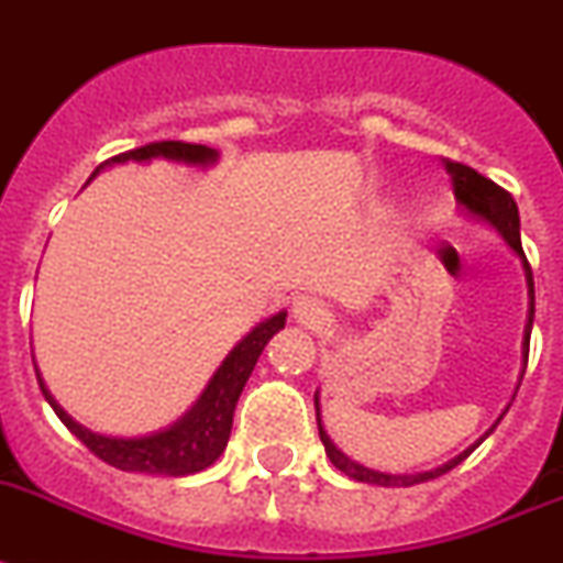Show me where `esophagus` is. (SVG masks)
<instances>
[{
  "label": "esophagus",
  "instance_id": "1",
  "mask_svg": "<svg viewBox=\"0 0 563 563\" xmlns=\"http://www.w3.org/2000/svg\"><path fill=\"white\" fill-rule=\"evenodd\" d=\"M292 316H296V322L308 324V328H324V324L331 322V313H328L316 299L296 301V305H292Z\"/></svg>",
  "mask_w": 563,
  "mask_h": 563
}]
</instances>
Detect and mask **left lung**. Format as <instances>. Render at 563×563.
I'll list each match as a JSON object with an SVG mask.
<instances>
[{
	"label": "left lung",
	"instance_id": "obj_1",
	"mask_svg": "<svg viewBox=\"0 0 563 563\" xmlns=\"http://www.w3.org/2000/svg\"><path fill=\"white\" fill-rule=\"evenodd\" d=\"M445 169H449V175H452V180H454V198H457L460 212H463L466 218H475V221H481V224L492 227V230L498 232L500 239L506 241V247L512 250V253L521 258L523 276H527V292H529L527 328H523V371H527L529 333H532V316H536V285H532V271H529V262H527V255H523V247H521V218H518V203H515V198L506 192V189H500L495 180L483 178L481 172H475L472 166L445 164ZM313 402H316V426H319V438H322L324 452H328V457H331L333 466H336L339 472H345L347 477H354V481L371 483V486H388V489H394V486H397V489L399 486H415V483H426V481H434V477L445 475L449 468H454L457 463H463L468 454L475 452L477 445L489 438L492 431H495V426H498V422L504 420L506 411H509V406H506V411L498 417V422H495V426H492V429L486 431L481 440H475V443L468 445L466 452H460L457 457L445 460L443 466L429 468V472H411V475H408V472H402V475H397V472H379V468L362 466V463H356L354 457H347V454L342 452L336 443H333L331 434L324 431L322 408H319V391L313 394Z\"/></svg>",
	"mask_w": 563,
	"mask_h": 563
}]
</instances>
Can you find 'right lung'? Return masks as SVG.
I'll list each match as a JSON object with an SVG mask.
<instances>
[{"instance_id":"obj_1","label":"right lung","mask_w":563,"mask_h":563,"mask_svg":"<svg viewBox=\"0 0 563 563\" xmlns=\"http://www.w3.org/2000/svg\"><path fill=\"white\" fill-rule=\"evenodd\" d=\"M152 164V161H172V164L184 166H207L218 164V148L198 146V143H180V141H164L148 143V146L132 148L125 155L111 157L103 166H97V172L114 164ZM95 172V175H97ZM287 322V310H278L271 319H264L241 339L239 345L232 347L224 362L218 365V371L209 376L207 388L201 397L195 399L187 415H180L178 420L169 422L166 429H157L152 434H141V438H114V434H100V431L86 429L82 422L74 420L63 406H59L54 394L48 391V385L42 383V374L36 368V379H40L42 397L48 399V406L54 408V415L65 422V429L71 431L74 438L86 445L88 452H95L97 457L109 463V466L120 468V472H141V475H166V477H187L201 472V468L212 466L221 452L227 449L232 431V415H235V402H239L244 385H247L250 374H253L255 362L262 356L264 345L276 336Z\"/></svg>"}]
</instances>
